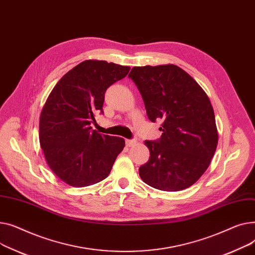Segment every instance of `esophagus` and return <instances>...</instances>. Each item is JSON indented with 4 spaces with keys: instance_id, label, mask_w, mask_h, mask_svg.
<instances>
[{
    "instance_id": "obj_1",
    "label": "esophagus",
    "mask_w": 255,
    "mask_h": 255,
    "mask_svg": "<svg viewBox=\"0 0 255 255\" xmlns=\"http://www.w3.org/2000/svg\"><path fill=\"white\" fill-rule=\"evenodd\" d=\"M136 143H137L136 140H126V144H127L128 147H131V146H133Z\"/></svg>"
}]
</instances>
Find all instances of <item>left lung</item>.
I'll use <instances>...</instances> for the list:
<instances>
[{
  "label": "left lung",
  "instance_id": "left-lung-1",
  "mask_svg": "<svg viewBox=\"0 0 255 255\" xmlns=\"http://www.w3.org/2000/svg\"><path fill=\"white\" fill-rule=\"evenodd\" d=\"M128 77L139 89L149 121H162L160 139L144 142L150 157L139 169L141 179L163 191L188 188L208 169L218 143L209 97L173 64L133 67Z\"/></svg>",
  "mask_w": 255,
  "mask_h": 255
}]
</instances>
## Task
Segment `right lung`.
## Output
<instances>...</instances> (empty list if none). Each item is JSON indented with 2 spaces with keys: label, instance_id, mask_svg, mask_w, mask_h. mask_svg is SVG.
I'll return each instance as SVG.
<instances>
[{
  "label": "right lung",
  "instance_id": "obj_1",
  "mask_svg": "<svg viewBox=\"0 0 255 255\" xmlns=\"http://www.w3.org/2000/svg\"><path fill=\"white\" fill-rule=\"evenodd\" d=\"M130 68L87 59L59 79L40 115L39 140L50 170L73 187L96 184L111 172L125 139L93 129L106 89Z\"/></svg>",
  "mask_w": 255,
  "mask_h": 255
}]
</instances>
